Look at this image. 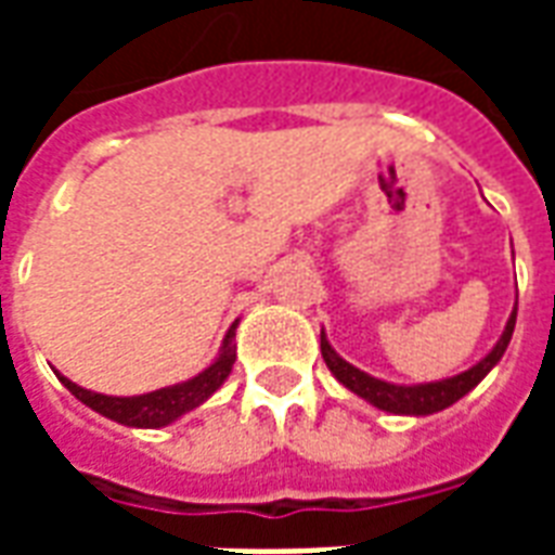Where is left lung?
<instances>
[{
    "label": "left lung",
    "instance_id": "8db88e82",
    "mask_svg": "<svg viewBox=\"0 0 555 555\" xmlns=\"http://www.w3.org/2000/svg\"><path fill=\"white\" fill-rule=\"evenodd\" d=\"M514 321H517V306H514L508 324L502 330L500 341L493 345L485 360H478L473 369L454 374V377H446V380H434V384H416V386H401V384H386V380H377L372 374L360 372L357 365H350L348 360H341L336 350L330 348V341L321 333V353H324V362L330 372L336 374V380L341 386H348L353 396L365 398L369 404H374L377 410H386V413H398V416H430V413H440V410L452 408L454 401L476 389L485 374L502 360V353L508 348L514 333Z\"/></svg>",
    "mask_w": 555,
    "mask_h": 555
}]
</instances>
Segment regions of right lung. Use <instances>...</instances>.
<instances>
[{"instance_id":"add662e5","label":"right lung","mask_w":555,"mask_h":555,"mask_svg":"<svg viewBox=\"0 0 555 555\" xmlns=\"http://www.w3.org/2000/svg\"><path fill=\"white\" fill-rule=\"evenodd\" d=\"M234 330L237 324H231V330L225 333V341H222V350L219 357L205 372L195 374L193 380H183V384L166 386V389H157V392H147V396H101V392H91V389H82L74 380H67L59 374V380L70 389V396H77L86 408L98 410L101 416L113 418L118 425H130V428H163V425H171L175 418H181L183 413H190L198 404H205L207 398L217 392L219 386L225 384V377L231 374V365L237 360V348H234Z\"/></svg>"}]
</instances>
